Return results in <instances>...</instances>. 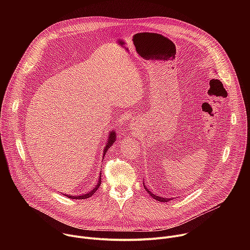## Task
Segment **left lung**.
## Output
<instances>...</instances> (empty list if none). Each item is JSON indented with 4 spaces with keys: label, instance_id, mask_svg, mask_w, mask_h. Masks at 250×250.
<instances>
[{
    "label": "left lung",
    "instance_id": "1",
    "mask_svg": "<svg viewBox=\"0 0 250 250\" xmlns=\"http://www.w3.org/2000/svg\"><path fill=\"white\" fill-rule=\"evenodd\" d=\"M144 187L146 188V190L147 191V193L153 198V199H155L156 201H159V202H168V201H170L171 199H167V198H162V197H159V196H156V195H154V194H152L147 188H146V185H144Z\"/></svg>",
    "mask_w": 250,
    "mask_h": 250
}]
</instances>
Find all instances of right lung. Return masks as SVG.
I'll return each mask as SVG.
<instances>
[{
    "instance_id": "add662e5",
    "label": "right lung",
    "mask_w": 250,
    "mask_h": 250,
    "mask_svg": "<svg viewBox=\"0 0 250 250\" xmlns=\"http://www.w3.org/2000/svg\"><path fill=\"white\" fill-rule=\"evenodd\" d=\"M116 138H117V136H116V133H115V131H111L110 132V134H109V139H108V142H106V145L104 146V154H105V152H106V150H108L112 146H113V144L114 142L116 141ZM101 175H100V177H99V180H98V183H97V185H96V187L93 189V190H91L89 193H87V194H84V195H81V196H70V195H66V194H64V196H66V197H68V198H71V199H78V200H83V199H87V198H90L97 190H98V188L100 187V185H101Z\"/></svg>"
}]
</instances>
